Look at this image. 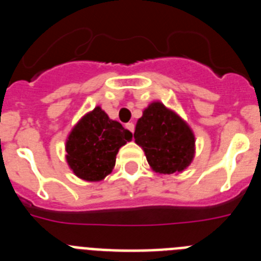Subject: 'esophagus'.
<instances>
[{
    "mask_svg": "<svg viewBox=\"0 0 261 261\" xmlns=\"http://www.w3.org/2000/svg\"><path fill=\"white\" fill-rule=\"evenodd\" d=\"M125 128L128 129V130H130L132 133H135V124H133V123L125 124Z\"/></svg>",
    "mask_w": 261,
    "mask_h": 261,
    "instance_id": "34e87169",
    "label": "esophagus"
}]
</instances>
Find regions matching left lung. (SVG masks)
I'll return each instance as SVG.
<instances>
[{"mask_svg": "<svg viewBox=\"0 0 261 261\" xmlns=\"http://www.w3.org/2000/svg\"><path fill=\"white\" fill-rule=\"evenodd\" d=\"M135 138L144 149L149 165L159 174L180 172L192 162V130L162 103H151L144 111L136 125Z\"/></svg>", "mask_w": 261, "mask_h": 261, "instance_id": "1", "label": "left lung"}]
</instances>
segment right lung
Returning a JSON list of instances; mask_svg holds the SVG:
<instances>
[{"mask_svg": "<svg viewBox=\"0 0 261 261\" xmlns=\"http://www.w3.org/2000/svg\"><path fill=\"white\" fill-rule=\"evenodd\" d=\"M133 135L96 107L82 117L66 141V159L75 175L87 181L105 179L114 168L119 149Z\"/></svg>", "mask_w": 261, "mask_h": 261, "instance_id": "add662e5", "label": "right lung"}]
</instances>
